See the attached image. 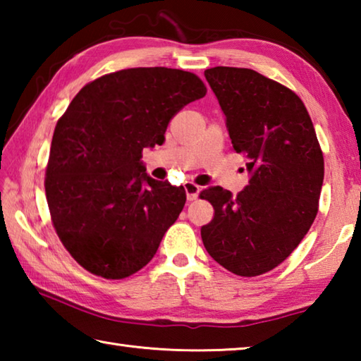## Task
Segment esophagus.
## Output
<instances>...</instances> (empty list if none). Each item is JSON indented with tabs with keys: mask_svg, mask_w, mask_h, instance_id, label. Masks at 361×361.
I'll use <instances>...</instances> for the list:
<instances>
[{
	"mask_svg": "<svg viewBox=\"0 0 361 361\" xmlns=\"http://www.w3.org/2000/svg\"><path fill=\"white\" fill-rule=\"evenodd\" d=\"M185 191H186L188 200H194V199H197V195L200 192V188L197 185H194L192 181H186L185 183Z\"/></svg>",
	"mask_w": 361,
	"mask_h": 361,
	"instance_id": "esophagus-1",
	"label": "esophagus"
}]
</instances>
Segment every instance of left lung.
I'll return each mask as SVG.
<instances>
[{"mask_svg": "<svg viewBox=\"0 0 361 361\" xmlns=\"http://www.w3.org/2000/svg\"><path fill=\"white\" fill-rule=\"evenodd\" d=\"M204 75L250 178L237 197L221 186L200 192L215 209L200 235L224 269L261 276L288 258L312 226L323 154L307 109L285 85L248 68L215 66Z\"/></svg>", "mask_w": 361, "mask_h": 361, "instance_id": "1", "label": "left lung"}]
</instances>
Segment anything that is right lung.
I'll return each instance as SVG.
<instances>
[{"instance_id": "add662e5", "label": "right lung", "mask_w": 361, "mask_h": 361, "mask_svg": "<svg viewBox=\"0 0 361 361\" xmlns=\"http://www.w3.org/2000/svg\"><path fill=\"white\" fill-rule=\"evenodd\" d=\"M205 94L188 71L121 70L84 85L57 122L46 199L59 239L89 272L124 279L156 255L186 192L151 178L142 151L166 142L170 119Z\"/></svg>"}]
</instances>
